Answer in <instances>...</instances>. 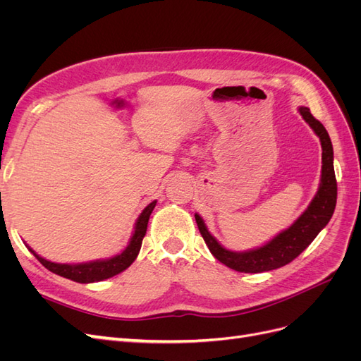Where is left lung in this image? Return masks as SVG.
Instances as JSON below:
<instances>
[{
	"label": "left lung",
	"mask_w": 361,
	"mask_h": 361,
	"mask_svg": "<svg viewBox=\"0 0 361 361\" xmlns=\"http://www.w3.org/2000/svg\"><path fill=\"white\" fill-rule=\"evenodd\" d=\"M300 114L309 126L319 137L322 146V174L319 190L316 192L309 207L289 228L279 233L276 238L259 248L236 253L220 245V243L209 233L204 221L195 214V223L215 259L226 267L239 272H265L288 265L307 248L322 228L329 224L333 216L337 200V182L333 166V145L324 125L316 120L307 106H300Z\"/></svg>",
	"instance_id": "left-lung-1"
}]
</instances>
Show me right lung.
Returning a JSON list of instances; mask_svg holds the SVG:
<instances>
[{"mask_svg":"<svg viewBox=\"0 0 361 361\" xmlns=\"http://www.w3.org/2000/svg\"><path fill=\"white\" fill-rule=\"evenodd\" d=\"M157 204V200L152 202L145 207V211L140 214L138 220L134 227V233L133 238H130L129 245L122 251V253L110 257V259H104V260H94V262H87V264H78V265H69V264H56V262H49L47 259L40 257L36 255L35 251L30 248L32 255L37 257L40 264L49 269L51 272L57 276H61L64 279H69L78 283H94V281H102L105 279H110L113 276H117L118 272L125 271L130 264L137 259L141 243H143V238L147 231V223H149V216L154 211V207Z\"/></svg>","mask_w":361,"mask_h":361,"instance_id":"obj_1","label":"right lung"}]
</instances>
